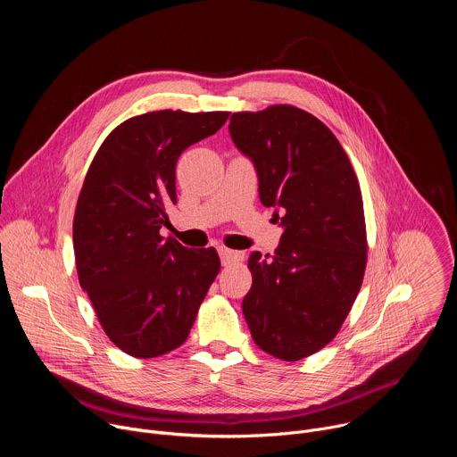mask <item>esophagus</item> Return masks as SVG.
Instances as JSON below:
<instances>
[{"instance_id": "esophagus-1", "label": "esophagus", "mask_w": 457, "mask_h": 457, "mask_svg": "<svg viewBox=\"0 0 457 457\" xmlns=\"http://www.w3.org/2000/svg\"><path fill=\"white\" fill-rule=\"evenodd\" d=\"M219 254H220V260H222L224 266L240 262V260L244 258L242 251H233V249H228V247H219Z\"/></svg>"}]
</instances>
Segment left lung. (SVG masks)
I'll return each mask as SVG.
<instances>
[{"instance_id": "left-lung-1", "label": "left lung", "mask_w": 457, "mask_h": 457, "mask_svg": "<svg viewBox=\"0 0 457 457\" xmlns=\"http://www.w3.org/2000/svg\"><path fill=\"white\" fill-rule=\"evenodd\" d=\"M229 134L256 170L260 203L277 208L284 228L273 256L249 254L253 286L242 311L260 349L298 361L337 337L361 287L360 184L335 134L300 108L233 113Z\"/></svg>"}]
</instances>
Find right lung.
Here are the masks:
<instances>
[{
	"instance_id": "1",
	"label": "right lung",
	"mask_w": 457,
	"mask_h": 457,
	"mask_svg": "<svg viewBox=\"0 0 457 457\" xmlns=\"http://www.w3.org/2000/svg\"><path fill=\"white\" fill-rule=\"evenodd\" d=\"M229 112H148L119 124L97 150L74 215V253L106 337L134 358L182 345L220 271L215 247L189 249L161 235L177 204L180 154Z\"/></svg>"
}]
</instances>
